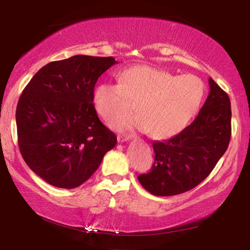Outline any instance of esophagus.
I'll use <instances>...</instances> for the list:
<instances>
[{"label":"esophagus","mask_w":250,"mask_h":250,"mask_svg":"<svg viewBox=\"0 0 250 250\" xmlns=\"http://www.w3.org/2000/svg\"><path fill=\"white\" fill-rule=\"evenodd\" d=\"M117 140H118V142H126V141H128L129 140V136L128 135H118L117 136Z\"/></svg>","instance_id":"34e87169"}]
</instances>
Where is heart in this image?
Returning <instances> with one entry per match:
<instances>
[{
    "mask_svg": "<svg viewBox=\"0 0 250 250\" xmlns=\"http://www.w3.org/2000/svg\"><path fill=\"white\" fill-rule=\"evenodd\" d=\"M119 84L101 83L94 88L93 104L104 121L128 115L135 104L139 115L112 124L117 131L139 129L155 139L182 132L203 102V82L193 75H175L151 66H134L119 74Z\"/></svg>",
    "mask_w": 250,
    "mask_h": 250,
    "instance_id": "obj_1",
    "label": "heart"
}]
</instances>
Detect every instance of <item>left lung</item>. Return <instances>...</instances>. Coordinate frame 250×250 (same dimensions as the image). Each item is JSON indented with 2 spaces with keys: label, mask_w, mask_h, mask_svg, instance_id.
<instances>
[{
  "label": "left lung",
  "mask_w": 250,
  "mask_h": 250,
  "mask_svg": "<svg viewBox=\"0 0 250 250\" xmlns=\"http://www.w3.org/2000/svg\"><path fill=\"white\" fill-rule=\"evenodd\" d=\"M209 94L191 124L166 141L152 142L151 172L138 176L155 196H175L193 189L209 175L227 151L231 138L229 95L209 78Z\"/></svg>",
  "instance_id": "1"
}]
</instances>
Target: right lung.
Masks as SVG:
<instances>
[{
    "label": "right lung",
    "instance_id": "1",
    "mask_svg": "<svg viewBox=\"0 0 250 250\" xmlns=\"http://www.w3.org/2000/svg\"><path fill=\"white\" fill-rule=\"evenodd\" d=\"M116 63L112 57L83 54L53 61L34 75L20 95L16 111L20 152L51 186L80 187L117 143L92 104L99 77Z\"/></svg>",
    "mask_w": 250,
    "mask_h": 250
}]
</instances>
